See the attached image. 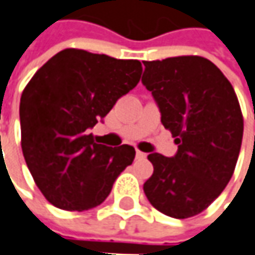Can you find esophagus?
Masks as SVG:
<instances>
[{"instance_id": "34e87169", "label": "esophagus", "mask_w": 255, "mask_h": 255, "mask_svg": "<svg viewBox=\"0 0 255 255\" xmlns=\"http://www.w3.org/2000/svg\"><path fill=\"white\" fill-rule=\"evenodd\" d=\"M146 156H147V154H146V153H143V151H140V150L135 151V157H137V159H146Z\"/></svg>"}]
</instances>
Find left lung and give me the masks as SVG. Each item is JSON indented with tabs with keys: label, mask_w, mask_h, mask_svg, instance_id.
Returning <instances> with one entry per match:
<instances>
[{
	"label": "left lung",
	"mask_w": 255,
	"mask_h": 255,
	"mask_svg": "<svg viewBox=\"0 0 255 255\" xmlns=\"http://www.w3.org/2000/svg\"><path fill=\"white\" fill-rule=\"evenodd\" d=\"M143 64L141 83L178 144L174 157L147 156L153 175L143 190L163 215L193 218L220 196L234 175L243 143L241 106L232 84L207 58L184 55Z\"/></svg>",
	"instance_id": "obj_1"
}]
</instances>
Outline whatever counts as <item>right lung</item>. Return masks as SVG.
I'll return each instance as SVG.
<instances>
[{
  "mask_svg": "<svg viewBox=\"0 0 255 255\" xmlns=\"http://www.w3.org/2000/svg\"><path fill=\"white\" fill-rule=\"evenodd\" d=\"M138 59L68 48L43 64L20 99L21 150L37 188L55 207L90 210L132 163V146L108 147L89 129L137 86Z\"/></svg>",
  "mask_w": 255,
  "mask_h": 255,
  "instance_id": "obj_1",
  "label": "right lung"
}]
</instances>
